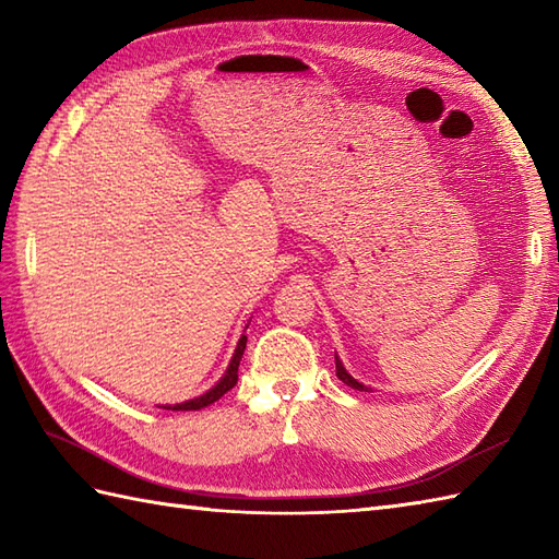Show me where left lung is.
<instances>
[{
    "instance_id": "1",
    "label": "left lung",
    "mask_w": 559,
    "mask_h": 559,
    "mask_svg": "<svg viewBox=\"0 0 559 559\" xmlns=\"http://www.w3.org/2000/svg\"><path fill=\"white\" fill-rule=\"evenodd\" d=\"M336 377L341 379L343 384H348L350 389H358V391H370V386H365L362 382H358V379H353V377L346 372V367H343V362L338 360V355H336Z\"/></svg>"
}]
</instances>
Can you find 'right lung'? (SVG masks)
I'll list each match as a JSON object with an SVG mask.
<instances>
[{
  "mask_svg": "<svg viewBox=\"0 0 559 559\" xmlns=\"http://www.w3.org/2000/svg\"><path fill=\"white\" fill-rule=\"evenodd\" d=\"M245 346H247V336L237 341V348H235V355H233V360L228 365V370H225V374L218 379V384L211 386L206 394H201L197 399H189L185 403H175V406H160V408H165V411H199V408L211 406L213 401H218L225 394V391H230L237 384V367H240Z\"/></svg>",
  "mask_w": 559,
  "mask_h": 559,
  "instance_id": "1",
  "label": "right lung"
}]
</instances>
